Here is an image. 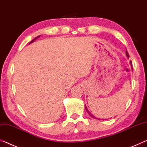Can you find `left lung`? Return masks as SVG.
Returning <instances> with one entry per match:
<instances>
[{
    "instance_id": "1",
    "label": "left lung",
    "mask_w": 147,
    "mask_h": 147,
    "mask_svg": "<svg viewBox=\"0 0 147 147\" xmlns=\"http://www.w3.org/2000/svg\"><path fill=\"white\" fill-rule=\"evenodd\" d=\"M126 52V55H127V57H129V53H128V52H127V50H126V52ZM130 64H131V61H130ZM85 109H86V111H87V113H88V114H89V115H90V116H92V118H95V119H97V118H95L94 116H93V115H92V114H91V113H90V112L89 111H88V109H87V108H86V105H85Z\"/></svg>"
}]
</instances>
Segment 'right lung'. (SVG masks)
Listing matches in <instances>:
<instances>
[{"instance_id": "right-lung-1", "label": "right lung", "mask_w": 147, "mask_h": 147, "mask_svg": "<svg viewBox=\"0 0 147 147\" xmlns=\"http://www.w3.org/2000/svg\"><path fill=\"white\" fill-rule=\"evenodd\" d=\"M38 36H37V37H38ZM37 37H36V38H34V39H33V40H32L31 42H33L34 41V40H35V39L37 38ZM31 42H30V43H31Z\"/></svg>"}]
</instances>
